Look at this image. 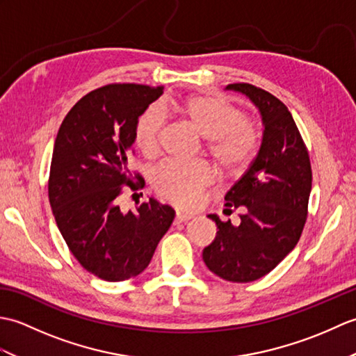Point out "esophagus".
Listing matches in <instances>:
<instances>
[{
  "label": "esophagus",
  "mask_w": 356,
  "mask_h": 356,
  "mask_svg": "<svg viewBox=\"0 0 356 356\" xmlns=\"http://www.w3.org/2000/svg\"><path fill=\"white\" fill-rule=\"evenodd\" d=\"M193 217H194L193 214H188V213H182V211H177L176 222H177V223H185V222H188V220H191Z\"/></svg>",
  "instance_id": "esophagus-1"
}]
</instances>
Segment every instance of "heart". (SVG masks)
Listing matches in <instances>:
<instances>
[{
    "mask_svg": "<svg viewBox=\"0 0 356 356\" xmlns=\"http://www.w3.org/2000/svg\"><path fill=\"white\" fill-rule=\"evenodd\" d=\"M163 108L176 113L208 138V149L225 168H240L251 159L257 145L254 127L241 118L236 105L225 97L216 95L186 96L168 101ZM163 122V113L156 105H149L136 120L134 142L145 156L157 154ZM211 180L213 171L208 165L174 159L159 163L151 174L154 190L180 208L193 207Z\"/></svg>",
    "mask_w": 356,
    "mask_h": 356,
    "instance_id": "1",
    "label": "heart"
}]
</instances>
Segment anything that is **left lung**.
I'll return each instance as SVG.
<instances>
[{
    "mask_svg": "<svg viewBox=\"0 0 356 356\" xmlns=\"http://www.w3.org/2000/svg\"><path fill=\"white\" fill-rule=\"evenodd\" d=\"M226 90L245 95L260 111V149L238 182L225 195V213L241 208L240 223L217 225L213 243L203 249L211 272L232 283L259 280L274 269L298 243L303 232L312 170L297 124L286 105L251 84H229Z\"/></svg>",
    "mask_w": 356,
    "mask_h": 356,
    "instance_id": "8db88e82",
    "label": "left lung"
}]
</instances>
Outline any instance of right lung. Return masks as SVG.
<instances>
[{"label":"right lung","mask_w":356,"mask_h":356,"mask_svg":"<svg viewBox=\"0 0 356 356\" xmlns=\"http://www.w3.org/2000/svg\"><path fill=\"white\" fill-rule=\"evenodd\" d=\"M162 88L113 84L93 90L67 113L55 140L49 200L58 229L81 266L105 282H124L147 269L176 216L154 197L122 211L134 125ZM140 182V179H139Z\"/></svg>","instance_id":"right-lung-1"}]
</instances>
